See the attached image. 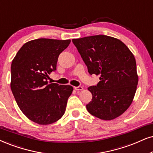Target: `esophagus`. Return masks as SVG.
<instances>
[{
  "instance_id": "34e87169",
  "label": "esophagus",
  "mask_w": 153,
  "mask_h": 153,
  "mask_svg": "<svg viewBox=\"0 0 153 153\" xmlns=\"http://www.w3.org/2000/svg\"><path fill=\"white\" fill-rule=\"evenodd\" d=\"M74 89L75 90H82L83 88L81 86H78V87H74Z\"/></svg>"
}]
</instances>
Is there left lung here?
<instances>
[{
    "label": "left lung",
    "mask_w": 153,
    "mask_h": 153,
    "mask_svg": "<svg viewBox=\"0 0 153 153\" xmlns=\"http://www.w3.org/2000/svg\"><path fill=\"white\" fill-rule=\"evenodd\" d=\"M90 75H100L96 86L88 88L92 99L86 107L100 119H114L128 109L138 85L136 62L126 45L117 38L94 35L73 39Z\"/></svg>",
    "instance_id": "left-lung-1"
}]
</instances>
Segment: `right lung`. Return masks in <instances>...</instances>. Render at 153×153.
I'll return each instance as SVG.
<instances>
[{
    "label": "right lung",
    "mask_w": 153,
    "mask_h": 153,
    "mask_svg": "<svg viewBox=\"0 0 153 153\" xmlns=\"http://www.w3.org/2000/svg\"><path fill=\"white\" fill-rule=\"evenodd\" d=\"M70 43V39L32 40L20 48L13 60L11 90L22 113L34 123L51 124L64 114L73 87L49 84L47 78L56 70L59 54Z\"/></svg>",
    "instance_id": "1"
}]
</instances>
